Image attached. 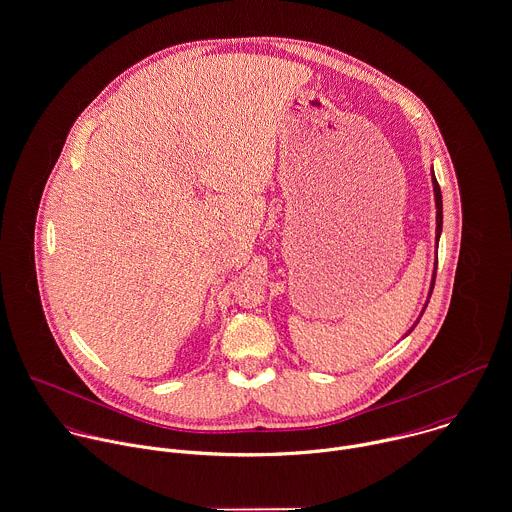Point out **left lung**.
Wrapping results in <instances>:
<instances>
[{
	"label": "left lung",
	"instance_id": "8db88e82",
	"mask_svg": "<svg viewBox=\"0 0 512 512\" xmlns=\"http://www.w3.org/2000/svg\"><path fill=\"white\" fill-rule=\"evenodd\" d=\"M431 180H433V192H435V208H437V228H435V242H437V246H435V248H439V236H441V230H443V198H441V188H439V184H437L435 172H431ZM435 276H437V258H435V268H433V278H431L429 298H431V292H433V286H435ZM429 298H427V302H425V306H423V310H421V316H423V312H425V308H427V304H429ZM421 316L417 318V322L421 320ZM417 322L413 324V328L417 326ZM413 328H411V330H409L405 336H409V334L413 332Z\"/></svg>",
	"mask_w": 512,
	"mask_h": 512
}]
</instances>
